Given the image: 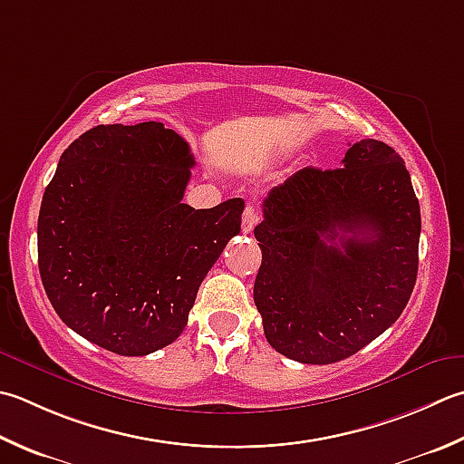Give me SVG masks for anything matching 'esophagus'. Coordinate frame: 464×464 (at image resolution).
<instances>
[{
    "mask_svg": "<svg viewBox=\"0 0 464 464\" xmlns=\"http://www.w3.org/2000/svg\"><path fill=\"white\" fill-rule=\"evenodd\" d=\"M257 221H259V213H257V208L253 207V205H247L245 207V211H243V233H251L253 231V227L257 225Z\"/></svg>",
    "mask_w": 464,
    "mask_h": 464,
    "instance_id": "1",
    "label": "esophagus"
}]
</instances>
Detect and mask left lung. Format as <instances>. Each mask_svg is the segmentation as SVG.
<instances>
[{
	"label": "left lung",
	"instance_id": "left-lung-1",
	"mask_svg": "<svg viewBox=\"0 0 464 464\" xmlns=\"http://www.w3.org/2000/svg\"><path fill=\"white\" fill-rule=\"evenodd\" d=\"M253 299L279 353L334 364L386 332L419 274L420 205L388 144H350L340 169L305 167L274 187L256 227Z\"/></svg>",
	"mask_w": 464,
	"mask_h": 464
}]
</instances>
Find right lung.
<instances>
[{"mask_svg":"<svg viewBox=\"0 0 464 464\" xmlns=\"http://www.w3.org/2000/svg\"><path fill=\"white\" fill-rule=\"evenodd\" d=\"M195 165L162 122L100 124L62 152L38 219V266L68 328L121 356L183 334L198 285L241 231L243 198L183 203Z\"/></svg>","mask_w":464,"mask_h":464,"instance_id":"add662e5","label":"right lung"}]
</instances>
